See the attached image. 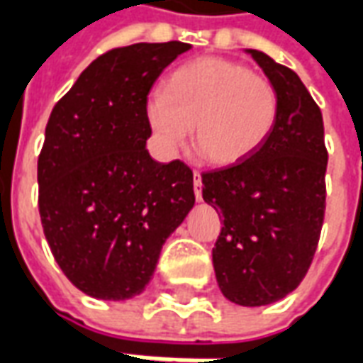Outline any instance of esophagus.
<instances>
[{"instance_id":"1","label":"esophagus","mask_w":363,"mask_h":363,"mask_svg":"<svg viewBox=\"0 0 363 363\" xmlns=\"http://www.w3.org/2000/svg\"><path fill=\"white\" fill-rule=\"evenodd\" d=\"M192 179H194V196H196L198 202H202V190H200L202 189V174L194 171Z\"/></svg>"}]
</instances>
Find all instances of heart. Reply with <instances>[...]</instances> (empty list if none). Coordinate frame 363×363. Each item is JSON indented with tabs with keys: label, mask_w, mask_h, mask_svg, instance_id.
Wrapping results in <instances>:
<instances>
[{
	"label": "heart",
	"mask_w": 363,
	"mask_h": 363,
	"mask_svg": "<svg viewBox=\"0 0 363 363\" xmlns=\"http://www.w3.org/2000/svg\"><path fill=\"white\" fill-rule=\"evenodd\" d=\"M280 96L251 67L225 58H198L167 77L163 95L145 104V118L165 151L181 150L194 126V147L216 167L252 157L272 135Z\"/></svg>",
	"instance_id": "heart-1"
}]
</instances>
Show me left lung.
<instances>
[{"label": "left lung", "mask_w": 363, "mask_h": 363, "mask_svg": "<svg viewBox=\"0 0 363 363\" xmlns=\"http://www.w3.org/2000/svg\"><path fill=\"white\" fill-rule=\"evenodd\" d=\"M280 96L268 142L252 157L202 174V198L223 218L212 251L216 280L229 301L260 307L299 286L325 218L323 114L296 72L260 50H245Z\"/></svg>", "instance_id": "1"}]
</instances>
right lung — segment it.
I'll use <instances>...</instances> for the list:
<instances>
[{
  "label": "right lung",
  "instance_id": "right-lung-1",
  "mask_svg": "<svg viewBox=\"0 0 363 363\" xmlns=\"http://www.w3.org/2000/svg\"><path fill=\"white\" fill-rule=\"evenodd\" d=\"M184 43H140L91 62L60 99L38 157V210L54 259L96 299L140 296L194 206L192 171L145 150V104Z\"/></svg>",
  "mask_w": 363,
  "mask_h": 363
}]
</instances>
